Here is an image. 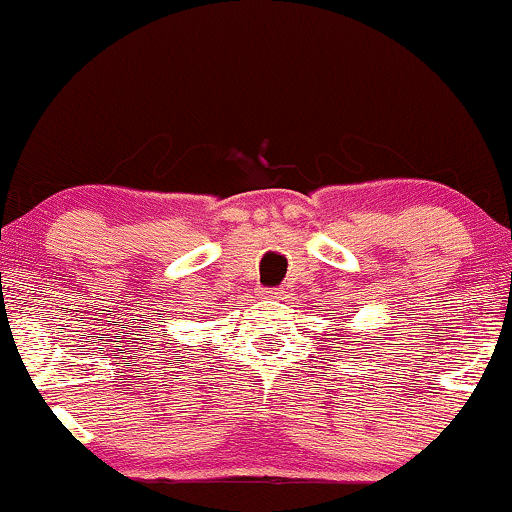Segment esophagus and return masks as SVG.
<instances>
[{
    "mask_svg": "<svg viewBox=\"0 0 512 512\" xmlns=\"http://www.w3.org/2000/svg\"><path fill=\"white\" fill-rule=\"evenodd\" d=\"M263 296H265V298H279V296H282V291H279V289H270V291H263Z\"/></svg>",
    "mask_w": 512,
    "mask_h": 512,
    "instance_id": "obj_1",
    "label": "esophagus"
}]
</instances>
